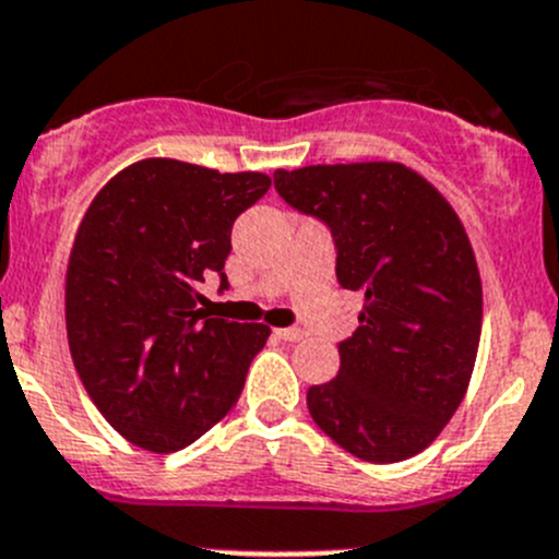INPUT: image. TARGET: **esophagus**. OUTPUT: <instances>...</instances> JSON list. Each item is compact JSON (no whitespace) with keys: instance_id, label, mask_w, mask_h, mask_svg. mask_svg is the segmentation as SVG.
I'll return each mask as SVG.
<instances>
[{"instance_id":"obj_1","label":"esophagus","mask_w":559,"mask_h":559,"mask_svg":"<svg viewBox=\"0 0 559 559\" xmlns=\"http://www.w3.org/2000/svg\"><path fill=\"white\" fill-rule=\"evenodd\" d=\"M274 334L285 342H301L304 340V331L301 329H277Z\"/></svg>"}]
</instances>
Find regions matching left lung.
Returning <instances> with one entry per match:
<instances>
[{
  "label": "left lung",
  "mask_w": 559,
  "mask_h": 559,
  "mask_svg": "<svg viewBox=\"0 0 559 559\" xmlns=\"http://www.w3.org/2000/svg\"><path fill=\"white\" fill-rule=\"evenodd\" d=\"M274 187L329 225L336 280L364 293L340 372L307 391L309 416L364 462L421 454L465 400L478 353L484 298L465 225L402 163L280 168Z\"/></svg>",
  "instance_id": "8db88e82"
}]
</instances>
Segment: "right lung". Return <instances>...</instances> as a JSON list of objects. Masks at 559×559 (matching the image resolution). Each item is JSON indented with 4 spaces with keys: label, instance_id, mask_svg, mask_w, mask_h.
<instances>
[{
    "label": "right lung",
    "instance_id": "1",
    "mask_svg": "<svg viewBox=\"0 0 559 559\" xmlns=\"http://www.w3.org/2000/svg\"><path fill=\"white\" fill-rule=\"evenodd\" d=\"M272 179L148 157L94 195L64 280L75 372L105 421L138 449L174 454L230 413L266 345L263 323L198 309V282L219 274L236 217Z\"/></svg>",
    "mask_w": 559,
    "mask_h": 559
}]
</instances>
